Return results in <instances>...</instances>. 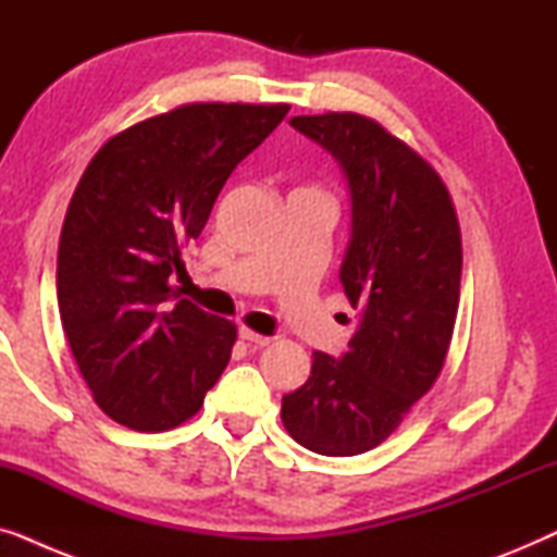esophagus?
<instances>
[{
    "label": "esophagus",
    "instance_id": "1",
    "mask_svg": "<svg viewBox=\"0 0 557 557\" xmlns=\"http://www.w3.org/2000/svg\"><path fill=\"white\" fill-rule=\"evenodd\" d=\"M240 339L248 342V345H256V347H265L271 342V337L253 332V330H250V326H240Z\"/></svg>",
    "mask_w": 557,
    "mask_h": 557
}]
</instances>
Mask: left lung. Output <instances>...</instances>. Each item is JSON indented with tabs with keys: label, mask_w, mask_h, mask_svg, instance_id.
Here are the masks:
<instances>
[{
	"label": "left lung",
	"mask_w": 557,
	"mask_h": 557,
	"mask_svg": "<svg viewBox=\"0 0 557 557\" xmlns=\"http://www.w3.org/2000/svg\"><path fill=\"white\" fill-rule=\"evenodd\" d=\"M292 126L347 174L352 238L339 281L360 322L342 360L314 352L307 383L281 400V421L309 451L355 456L383 444L444 370L461 227L441 174L375 119L332 111Z\"/></svg>",
	"instance_id": "left-lung-1"
}]
</instances>
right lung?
Here are the masks:
<instances>
[{"mask_svg": "<svg viewBox=\"0 0 557 557\" xmlns=\"http://www.w3.org/2000/svg\"><path fill=\"white\" fill-rule=\"evenodd\" d=\"M288 103H185L111 136L75 187L58 246V309L96 406L134 431L202 408L238 326L177 299L170 273L231 172Z\"/></svg>", "mask_w": 557, "mask_h": 557, "instance_id": "obj_1", "label": "right lung"}]
</instances>
